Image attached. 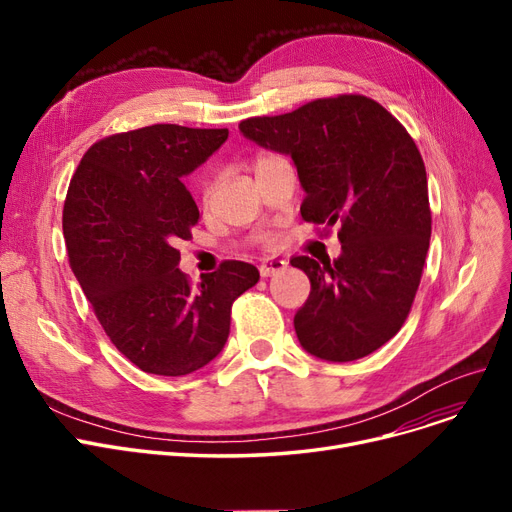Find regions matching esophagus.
Here are the masks:
<instances>
[{
	"instance_id": "1",
	"label": "esophagus",
	"mask_w": 512,
	"mask_h": 512,
	"mask_svg": "<svg viewBox=\"0 0 512 512\" xmlns=\"http://www.w3.org/2000/svg\"><path fill=\"white\" fill-rule=\"evenodd\" d=\"M284 267H286V261H284V259L270 257V259H265V261L259 265V274H261V278H270L272 274L284 270Z\"/></svg>"
}]
</instances>
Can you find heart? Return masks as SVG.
I'll return each mask as SVG.
<instances>
[{
	"label": "heart",
	"mask_w": 512,
	"mask_h": 512,
	"mask_svg": "<svg viewBox=\"0 0 512 512\" xmlns=\"http://www.w3.org/2000/svg\"><path fill=\"white\" fill-rule=\"evenodd\" d=\"M267 157H272V153H261V155H257L255 161H253V170H255L259 164H263V161H265ZM259 242H261V245H272V242H274V234H261V236H259Z\"/></svg>",
	"instance_id": "b5f03b06"
}]
</instances>
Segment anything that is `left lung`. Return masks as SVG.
Returning <instances> with one entry per match:
<instances>
[{
    "label": "left lung",
    "instance_id": "left-lung-1",
    "mask_svg": "<svg viewBox=\"0 0 512 512\" xmlns=\"http://www.w3.org/2000/svg\"><path fill=\"white\" fill-rule=\"evenodd\" d=\"M238 128L292 157L307 193L305 222L340 226L342 253L332 263L290 259L311 282L294 315L301 346L334 363L378 351L405 324L432 236L427 174L411 134L365 95L315 99Z\"/></svg>",
    "mask_w": 512,
    "mask_h": 512
}]
</instances>
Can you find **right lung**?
I'll return each mask as SVG.
<instances>
[{
	"label": "right lung",
	"instance_id": "add662e5",
	"mask_svg": "<svg viewBox=\"0 0 512 512\" xmlns=\"http://www.w3.org/2000/svg\"><path fill=\"white\" fill-rule=\"evenodd\" d=\"M228 128L153 124L89 147L70 180L64 238L72 272L118 351L155 375H186L222 353L232 303L257 267L224 261L195 286L178 270L199 209L182 184Z\"/></svg>",
	"mask_w": 512,
	"mask_h": 512
}]
</instances>
